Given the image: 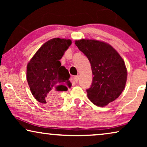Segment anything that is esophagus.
<instances>
[{"label":"esophagus","mask_w":147,"mask_h":147,"mask_svg":"<svg viewBox=\"0 0 147 147\" xmlns=\"http://www.w3.org/2000/svg\"><path fill=\"white\" fill-rule=\"evenodd\" d=\"M79 78H80V76H76L74 78V80L75 82H78V80H79Z\"/></svg>","instance_id":"esophagus-1"}]
</instances>
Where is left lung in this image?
Here are the masks:
<instances>
[{
	"instance_id": "8db88e82",
	"label": "left lung",
	"mask_w": 147,
	"mask_h": 147,
	"mask_svg": "<svg viewBox=\"0 0 147 147\" xmlns=\"http://www.w3.org/2000/svg\"><path fill=\"white\" fill-rule=\"evenodd\" d=\"M75 44L91 64L94 77L91 86L86 90L88 98L102 107L114 101L124 90L127 78L121 56L111 45L102 41L81 39Z\"/></svg>"
}]
</instances>
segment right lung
Returning a JSON list of instances; mask_svg holds the SVG:
<instances>
[{"mask_svg": "<svg viewBox=\"0 0 147 147\" xmlns=\"http://www.w3.org/2000/svg\"><path fill=\"white\" fill-rule=\"evenodd\" d=\"M71 44L70 39L54 38L43 44L30 60L27 80L38 102L49 106L59 103L60 92L68 90L70 75L59 59Z\"/></svg>", "mask_w": 147, "mask_h": 147, "instance_id": "1", "label": "right lung"}]
</instances>
